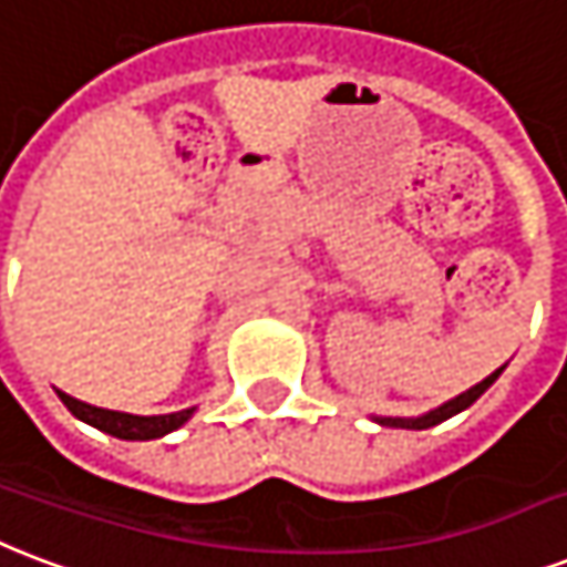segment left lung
Masks as SVG:
<instances>
[{"label": "left lung", "mask_w": 567, "mask_h": 567, "mask_svg": "<svg viewBox=\"0 0 567 567\" xmlns=\"http://www.w3.org/2000/svg\"><path fill=\"white\" fill-rule=\"evenodd\" d=\"M499 372H503V367H499L497 372H491L488 379L480 381L476 388H471V390H467V393H462V396L450 399L446 405L434 408V411H429V414H425V416H416V420H396V416H379V423L381 425H393V429H429V425L443 423V420H450L452 414H458V411H464V408H471L473 402H476V399H480L482 393H485V390H488L491 384H494V381H497Z\"/></svg>", "instance_id": "8db88e82"}]
</instances>
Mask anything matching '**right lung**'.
Here are the masks:
<instances>
[{"mask_svg": "<svg viewBox=\"0 0 567 567\" xmlns=\"http://www.w3.org/2000/svg\"><path fill=\"white\" fill-rule=\"evenodd\" d=\"M59 399L68 405V411L79 420H85L87 425H94L100 432L115 434V437H124V441H153V437H162V434L174 432L179 425L186 423L188 416L195 414V408H186V411H177V414H159V416H135L124 414V411H105V408H94L87 402H79V399L61 393Z\"/></svg>", "mask_w": 567, "mask_h": 567, "instance_id": "obj_1", "label": "right lung"}]
</instances>
